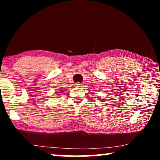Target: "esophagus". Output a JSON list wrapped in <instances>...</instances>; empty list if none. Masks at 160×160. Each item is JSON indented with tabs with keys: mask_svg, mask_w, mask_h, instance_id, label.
I'll return each instance as SVG.
<instances>
[{
	"mask_svg": "<svg viewBox=\"0 0 160 160\" xmlns=\"http://www.w3.org/2000/svg\"><path fill=\"white\" fill-rule=\"evenodd\" d=\"M81 85H82V84L80 83V82L75 83V86H76V87H81Z\"/></svg>",
	"mask_w": 160,
	"mask_h": 160,
	"instance_id": "34e87169",
	"label": "esophagus"
}]
</instances>
